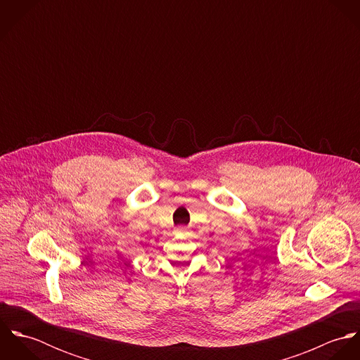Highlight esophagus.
Masks as SVG:
<instances>
[{
    "label": "esophagus",
    "instance_id": "34e87169",
    "mask_svg": "<svg viewBox=\"0 0 360 360\" xmlns=\"http://www.w3.org/2000/svg\"><path fill=\"white\" fill-rule=\"evenodd\" d=\"M177 231H179V233H183V234H184V233H186L187 230H186V227H179V229H177Z\"/></svg>",
    "mask_w": 360,
    "mask_h": 360
}]
</instances>
